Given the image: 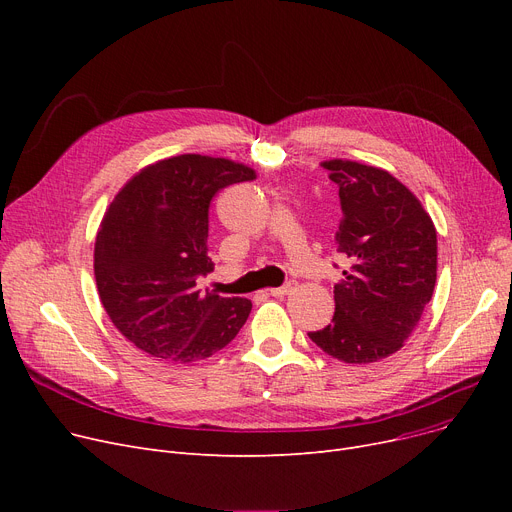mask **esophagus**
<instances>
[{
	"instance_id": "obj_1",
	"label": "esophagus",
	"mask_w": 512,
	"mask_h": 512,
	"mask_svg": "<svg viewBox=\"0 0 512 512\" xmlns=\"http://www.w3.org/2000/svg\"><path fill=\"white\" fill-rule=\"evenodd\" d=\"M294 290V284H284V286H280V288H270L267 292L272 294V297H284V294H288V292H292Z\"/></svg>"
}]
</instances>
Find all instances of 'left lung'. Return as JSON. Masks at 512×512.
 Here are the masks:
<instances>
[{"instance_id": "obj_1", "label": "left lung", "mask_w": 512, "mask_h": 512, "mask_svg": "<svg viewBox=\"0 0 512 512\" xmlns=\"http://www.w3.org/2000/svg\"><path fill=\"white\" fill-rule=\"evenodd\" d=\"M338 186V253L348 259L334 286L332 324L309 338L344 363H373L400 351L438 270L436 228L419 199L386 170L357 161H324Z\"/></svg>"}]
</instances>
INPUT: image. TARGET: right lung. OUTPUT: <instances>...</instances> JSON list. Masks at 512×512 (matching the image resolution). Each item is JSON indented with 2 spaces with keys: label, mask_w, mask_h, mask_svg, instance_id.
<instances>
[{
  "label": "right lung",
  "mask_w": 512,
  "mask_h": 512,
  "mask_svg": "<svg viewBox=\"0 0 512 512\" xmlns=\"http://www.w3.org/2000/svg\"><path fill=\"white\" fill-rule=\"evenodd\" d=\"M255 180L224 157L178 155L132 176L95 238V280L118 332L159 361L195 363L222 351L245 326L249 299L197 286L213 272L209 205L222 188Z\"/></svg>",
  "instance_id": "1"
}]
</instances>
